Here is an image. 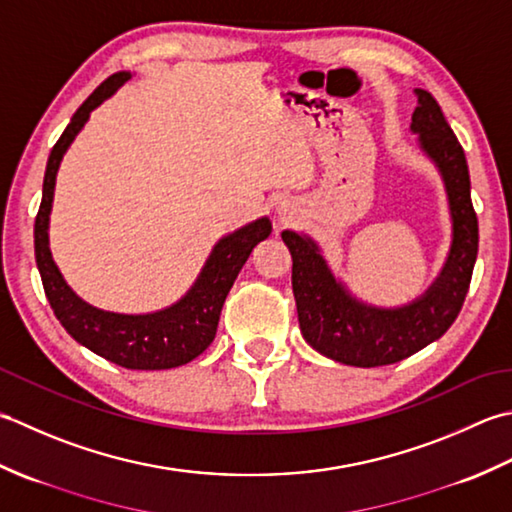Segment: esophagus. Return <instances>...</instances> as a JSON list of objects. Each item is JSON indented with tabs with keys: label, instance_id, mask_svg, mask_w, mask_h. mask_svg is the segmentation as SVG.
<instances>
[{
	"label": "esophagus",
	"instance_id": "34e87169",
	"mask_svg": "<svg viewBox=\"0 0 512 512\" xmlns=\"http://www.w3.org/2000/svg\"><path fill=\"white\" fill-rule=\"evenodd\" d=\"M278 216H280V223L289 225V223H294L296 210H294V207H291V205H280V207H278Z\"/></svg>",
	"mask_w": 512,
	"mask_h": 512
}]
</instances>
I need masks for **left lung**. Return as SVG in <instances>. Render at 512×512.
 <instances>
[{"instance_id":"8db88e82","label":"left lung","mask_w":512,"mask_h":512,"mask_svg":"<svg viewBox=\"0 0 512 512\" xmlns=\"http://www.w3.org/2000/svg\"><path fill=\"white\" fill-rule=\"evenodd\" d=\"M415 97L411 128L420 132L424 152L444 176L453 216V249L440 280L409 307H364L344 294L309 238L283 232L294 260L291 287L302 336L322 356L351 367L369 369L400 362L442 338L462 311L471 287L479 229L466 154L431 92L415 90Z\"/></svg>"}]
</instances>
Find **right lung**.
Segmentation results:
<instances>
[{
    "label": "right lung",
    "mask_w": 512,
    "mask_h": 512,
    "mask_svg": "<svg viewBox=\"0 0 512 512\" xmlns=\"http://www.w3.org/2000/svg\"><path fill=\"white\" fill-rule=\"evenodd\" d=\"M128 79V72H117V75L103 81L81 103V108L72 114L68 128L52 145L44 176V194H41V205L35 218V258L50 307L55 311L61 327L72 338L83 347H88L92 353L119 364L123 369L159 371L192 362L210 347L229 289H232L238 271L243 269L252 249L271 234V223L267 218H260V221L225 236L214 247L203 274L198 276L190 294L176 302L174 307L156 311V314H110V311L86 305L81 298L72 294V289L61 278L57 265L52 263L48 249V214L57 170L61 156L68 150L72 139L77 137L83 123L88 121L90 110H95L103 99L110 97Z\"/></svg>",
    "instance_id": "obj_1"
}]
</instances>
